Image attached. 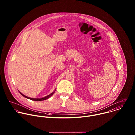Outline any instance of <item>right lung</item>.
Masks as SVG:
<instances>
[{
	"label": "right lung",
	"mask_w": 135,
	"mask_h": 135,
	"mask_svg": "<svg viewBox=\"0 0 135 135\" xmlns=\"http://www.w3.org/2000/svg\"><path fill=\"white\" fill-rule=\"evenodd\" d=\"M55 91L53 92L52 93H51V94H50L49 95H48V96H47L45 97H44V98H30V97H28L25 96V95H24L23 94H22L21 93H20H20L24 97H25V98H27V99H31V100H33V101H42V100H45L48 99L51 96L55 93Z\"/></svg>",
	"instance_id": "add662e5"
}]
</instances>
